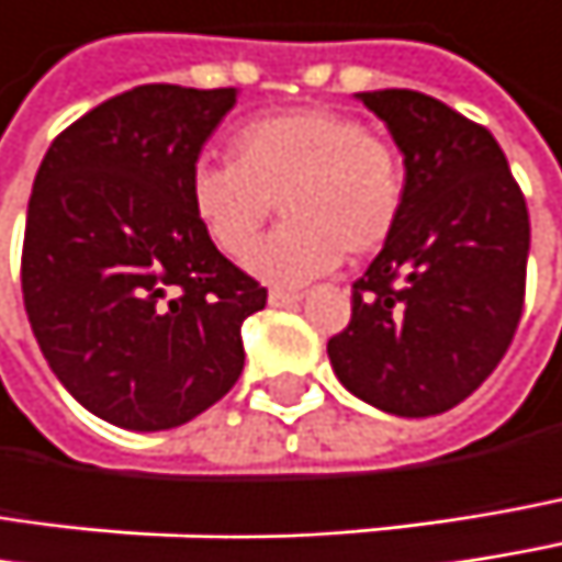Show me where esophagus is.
I'll use <instances>...</instances> for the list:
<instances>
[{
    "label": "esophagus",
    "mask_w": 562,
    "mask_h": 562,
    "mask_svg": "<svg viewBox=\"0 0 562 562\" xmlns=\"http://www.w3.org/2000/svg\"><path fill=\"white\" fill-rule=\"evenodd\" d=\"M302 295L299 292H285V289H270V305H277V308H282V305H295Z\"/></svg>",
    "instance_id": "34e87169"
}]
</instances>
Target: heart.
I'll use <instances>...</instances> for the list:
<instances>
[{"label":"heart","instance_id":"heart-1","mask_svg":"<svg viewBox=\"0 0 562 562\" xmlns=\"http://www.w3.org/2000/svg\"><path fill=\"white\" fill-rule=\"evenodd\" d=\"M405 164L392 140L353 115L308 105L244 122L231 164L189 170V209L231 260L247 257L278 205L286 225L247 267L270 282H308L383 250L405 209Z\"/></svg>","mask_w":562,"mask_h":562}]
</instances>
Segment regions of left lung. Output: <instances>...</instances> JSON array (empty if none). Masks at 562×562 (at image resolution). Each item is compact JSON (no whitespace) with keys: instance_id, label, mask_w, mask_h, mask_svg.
Wrapping results in <instances>:
<instances>
[{"instance_id":"obj_1","label":"left lung","mask_w":562,"mask_h":562,"mask_svg":"<svg viewBox=\"0 0 562 562\" xmlns=\"http://www.w3.org/2000/svg\"><path fill=\"white\" fill-rule=\"evenodd\" d=\"M405 157V209L353 282L334 373L398 418L460 405L505 357L525 308L531 222L498 140L415 89L357 92Z\"/></svg>"}]
</instances>
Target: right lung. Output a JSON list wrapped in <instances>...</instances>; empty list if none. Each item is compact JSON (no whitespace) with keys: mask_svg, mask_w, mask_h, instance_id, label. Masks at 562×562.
<instances>
[{"mask_svg":"<svg viewBox=\"0 0 562 562\" xmlns=\"http://www.w3.org/2000/svg\"><path fill=\"white\" fill-rule=\"evenodd\" d=\"M234 102V89L134 86L60 131L34 177L27 322L64 389L115 428H179L244 370L240 325L267 289L189 209V170Z\"/></svg>","mask_w":562,"mask_h":562,"instance_id":"right-lung-1","label":"right lung"}]
</instances>
